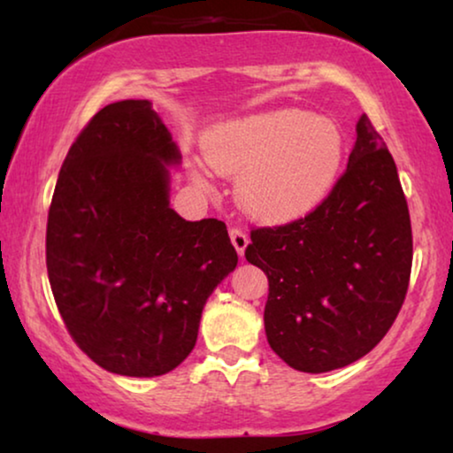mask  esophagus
I'll list each match as a JSON object with an SVG mask.
<instances>
[{
  "mask_svg": "<svg viewBox=\"0 0 453 453\" xmlns=\"http://www.w3.org/2000/svg\"><path fill=\"white\" fill-rule=\"evenodd\" d=\"M231 241L239 256L243 257L247 245H250V237H247V233L241 231V228H231Z\"/></svg>",
  "mask_w": 453,
  "mask_h": 453,
  "instance_id": "34e87169",
  "label": "esophagus"
}]
</instances>
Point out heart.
Segmentation results:
<instances>
[{"label":"heart","mask_w":453,"mask_h":453,"mask_svg":"<svg viewBox=\"0 0 453 453\" xmlns=\"http://www.w3.org/2000/svg\"><path fill=\"white\" fill-rule=\"evenodd\" d=\"M210 166L239 175L234 196L265 222L296 219L330 194L342 166L344 135L336 121L301 109H272L222 123L203 142ZM197 188H212L202 165L189 166Z\"/></svg>","instance_id":"heart-1"}]
</instances>
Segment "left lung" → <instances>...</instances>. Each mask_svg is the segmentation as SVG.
<instances>
[{"label":"left lung","instance_id":"obj_1","mask_svg":"<svg viewBox=\"0 0 453 453\" xmlns=\"http://www.w3.org/2000/svg\"><path fill=\"white\" fill-rule=\"evenodd\" d=\"M247 262L268 276V344L288 367L327 373L373 350L404 303L412 231L398 169L369 117L332 194L290 225L256 228Z\"/></svg>","mask_w":453,"mask_h":453}]
</instances>
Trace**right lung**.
<instances>
[{
	"label": "right lung",
	"instance_id": "right-lung-1",
	"mask_svg": "<svg viewBox=\"0 0 453 453\" xmlns=\"http://www.w3.org/2000/svg\"><path fill=\"white\" fill-rule=\"evenodd\" d=\"M177 142L150 101L111 103L61 165L47 272L67 332L117 375L157 377L194 350L203 305L237 268L225 222L171 208Z\"/></svg>",
	"mask_w": 453,
	"mask_h": 453
}]
</instances>
